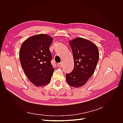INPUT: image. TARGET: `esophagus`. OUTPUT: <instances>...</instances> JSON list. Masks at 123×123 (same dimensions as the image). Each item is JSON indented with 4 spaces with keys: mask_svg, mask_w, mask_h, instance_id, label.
<instances>
[{
    "mask_svg": "<svg viewBox=\"0 0 123 123\" xmlns=\"http://www.w3.org/2000/svg\"><path fill=\"white\" fill-rule=\"evenodd\" d=\"M57 66L59 67H61L62 66V62L58 63V64H57Z\"/></svg>",
    "mask_w": 123,
    "mask_h": 123,
    "instance_id": "1",
    "label": "esophagus"
}]
</instances>
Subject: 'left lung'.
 Here are the masks:
<instances>
[{"label": "left lung", "instance_id": "8db88e82", "mask_svg": "<svg viewBox=\"0 0 123 123\" xmlns=\"http://www.w3.org/2000/svg\"><path fill=\"white\" fill-rule=\"evenodd\" d=\"M74 59V69L66 74V80L70 86L82 87L93 74L99 60L97 46L91 41L81 37L69 41Z\"/></svg>", "mask_w": 123, "mask_h": 123}]
</instances>
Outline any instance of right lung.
<instances>
[{"instance_id":"1","label":"right lung","mask_w":123,"mask_h":123,"mask_svg":"<svg viewBox=\"0 0 123 123\" xmlns=\"http://www.w3.org/2000/svg\"><path fill=\"white\" fill-rule=\"evenodd\" d=\"M53 40L50 36L40 34L30 37L20 47L21 67L28 79L36 87L44 86L50 82L54 71L49 50Z\"/></svg>"}]
</instances>
